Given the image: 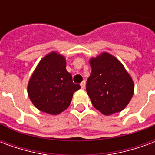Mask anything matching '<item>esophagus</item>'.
<instances>
[{"label": "esophagus", "instance_id": "esophagus-1", "mask_svg": "<svg viewBox=\"0 0 155 155\" xmlns=\"http://www.w3.org/2000/svg\"><path fill=\"white\" fill-rule=\"evenodd\" d=\"M81 88H82V89H84V88H85V81H82V82H81Z\"/></svg>", "mask_w": 155, "mask_h": 155}]
</instances>
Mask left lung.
I'll return each instance as SVG.
<instances>
[{"label": "left lung", "mask_w": 155, "mask_h": 155, "mask_svg": "<svg viewBox=\"0 0 155 155\" xmlns=\"http://www.w3.org/2000/svg\"><path fill=\"white\" fill-rule=\"evenodd\" d=\"M90 64L92 70L86 81V91L93 106L106 115L123 110L134 89L123 64L108 53L92 58Z\"/></svg>", "instance_id": "8db88e82"}]
</instances>
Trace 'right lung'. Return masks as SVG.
<instances>
[{"mask_svg": "<svg viewBox=\"0 0 155 155\" xmlns=\"http://www.w3.org/2000/svg\"><path fill=\"white\" fill-rule=\"evenodd\" d=\"M65 59L55 52L45 56L37 65L28 84V95L35 107L51 114H58L71 104L80 84H74L65 69Z\"/></svg>", "mask_w": 155, "mask_h": 155, "instance_id": "1", "label": "right lung"}]
</instances>
